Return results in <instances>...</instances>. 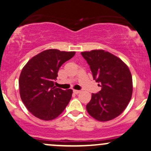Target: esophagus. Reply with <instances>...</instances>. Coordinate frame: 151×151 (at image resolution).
Listing matches in <instances>:
<instances>
[{
	"mask_svg": "<svg viewBox=\"0 0 151 151\" xmlns=\"http://www.w3.org/2000/svg\"><path fill=\"white\" fill-rule=\"evenodd\" d=\"M73 92H74V93H75V94H79L81 91H78V90H73Z\"/></svg>",
	"mask_w": 151,
	"mask_h": 151,
	"instance_id": "esophagus-1",
	"label": "esophagus"
}]
</instances>
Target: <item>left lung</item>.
<instances>
[{
	"label": "left lung",
	"instance_id": "obj_1",
	"mask_svg": "<svg viewBox=\"0 0 151 151\" xmlns=\"http://www.w3.org/2000/svg\"><path fill=\"white\" fill-rule=\"evenodd\" d=\"M92 72L93 79L102 87L92 93L86 105L90 116L97 121H111L123 113L132 95V77L121 58L102 49L81 52Z\"/></svg>",
	"mask_w": 151,
	"mask_h": 151
}]
</instances>
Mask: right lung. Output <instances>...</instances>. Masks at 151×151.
I'll return each instance as SVG.
<instances>
[{
    "label": "right lung",
    "mask_w": 151,
    "mask_h": 151,
    "mask_svg": "<svg viewBox=\"0 0 151 151\" xmlns=\"http://www.w3.org/2000/svg\"><path fill=\"white\" fill-rule=\"evenodd\" d=\"M75 51L47 49L28 60L19 79L21 99L27 109L40 119L51 121L63 111L72 98V90L54 86L60 66Z\"/></svg>",
    "instance_id": "add662e5"
}]
</instances>
